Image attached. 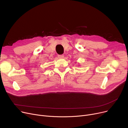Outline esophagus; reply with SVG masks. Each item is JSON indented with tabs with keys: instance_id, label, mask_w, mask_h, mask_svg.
Here are the masks:
<instances>
[{
	"instance_id": "34e87169",
	"label": "esophagus",
	"mask_w": 128,
	"mask_h": 128,
	"mask_svg": "<svg viewBox=\"0 0 128 128\" xmlns=\"http://www.w3.org/2000/svg\"><path fill=\"white\" fill-rule=\"evenodd\" d=\"M64 57V54H58V57L59 58H63Z\"/></svg>"
}]
</instances>
